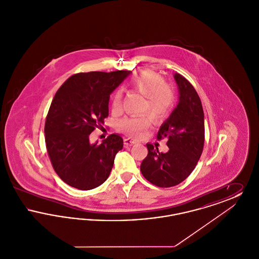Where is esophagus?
Listing matches in <instances>:
<instances>
[{"instance_id":"esophagus-1","label":"esophagus","mask_w":259,"mask_h":259,"mask_svg":"<svg viewBox=\"0 0 259 259\" xmlns=\"http://www.w3.org/2000/svg\"><path fill=\"white\" fill-rule=\"evenodd\" d=\"M134 144H136L135 140L130 139V138L124 139V145H125L126 147H130V146H132V145H134Z\"/></svg>"}]
</instances>
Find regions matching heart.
<instances>
[{
  "label": "heart",
  "mask_w": 259,
  "mask_h": 259,
  "mask_svg": "<svg viewBox=\"0 0 259 259\" xmlns=\"http://www.w3.org/2000/svg\"><path fill=\"white\" fill-rule=\"evenodd\" d=\"M132 87L140 94L146 97L143 111H148L155 120L165 119L172 111L175 104V93L172 87L164 83L160 74L146 70L137 74L132 80ZM122 92L117 90L111 99V109L119 111ZM150 124V117L144 115L125 116L118 120L117 127L120 131L131 137H140Z\"/></svg>",
  "instance_id": "1"
}]
</instances>
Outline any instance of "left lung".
I'll return each mask as SVG.
<instances>
[{"instance_id": "8db88e82", "label": "left lung", "mask_w": 259, "mask_h": 259, "mask_svg": "<svg viewBox=\"0 0 259 259\" xmlns=\"http://www.w3.org/2000/svg\"><path fill=\"white\" fill-rule=\"evenodd\" d=\"M179 88V103L160 126L157 139L167 138L169 150L147 144L148 156L141 164V172L152 185L171 187L181 184L196 167L205 141L204 111L192 84L182 74H174Z\"/></svg>"}]
</instances>
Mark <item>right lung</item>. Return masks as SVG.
<instances>
[{
    "mask_svg": "<svg viewBox=\"0 0 259 259\" xmlns=\"http://www.w3.org/2000/svg\"><path fill=\"white\" fill-rule=\"evenodd\" d=\"M130 73L75 74L56 92L45 125L46 145L54 171L67 185L89 190L109 178L123 140L111 134L100 145L90 144L89 135L108 117L110 95Z\"/></svg>",
    "mask_w": 259,
    "mask_h": 259,
    "instance_id": "right-lung-1",
    "label": "right lung"
}]
</instances>
